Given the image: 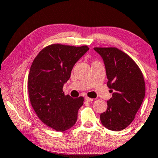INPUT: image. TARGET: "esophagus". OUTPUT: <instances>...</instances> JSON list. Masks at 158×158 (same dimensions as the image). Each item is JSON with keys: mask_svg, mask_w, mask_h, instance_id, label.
<instances>
[{"mask_svg": "<svg viewBox=\"0 0 158 158\" xmlns=\"http://www.w3.org/2000/svg\"><path fill=\"white\" fill-rule=\"evenodd\" d=\"M85 100L86 101V102H93V101H94L93 98H89V97H86Z\"/></svg>", "mask_w": 158, "mask_h": 158, "instance_id": "34e87169", "label": "esophagus"}]
</instances>
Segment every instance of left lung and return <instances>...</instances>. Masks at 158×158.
<instances>
[{
	"instance_id": "8db88e82",
	"label": "left lung",
	"mask_w": 158,
	"mask_h": 158,
	"mask_svg": "<svg viewBox=\"0 0 158 158\" xmlns=\"http://www.w3.org/2000/svg\"><path fill=\"white\" fill-rule=\"evenodd\" d=\"M103 59L107 86L113 92L107 101V109L100 115L101 122L110 131H120L135 118L145 94L143 75L136 63L123 52L115 48H95Z\"/></svg>"
}]
</instances>
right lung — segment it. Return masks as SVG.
<instances>
[{"label": "right lung", "mask_w": 158, "mask_h": 158, "mask_svg": "<svg viewBox=\"0 0 158 158\" xmlns=\"http://www.w3.org/2000/svg\"><path fill=\"white\" fill-rule=\"evenodd\" d=\"M89 49L54 44L37 55L28 75V94L34 110L42 122L57 131L71 128L84 98L64 95L62 89L69 79L74 64Z\"/></svg>", "instance_id": "obj_1"}]
</instances>
